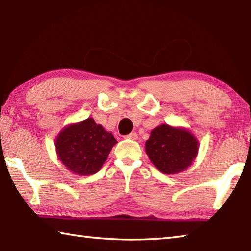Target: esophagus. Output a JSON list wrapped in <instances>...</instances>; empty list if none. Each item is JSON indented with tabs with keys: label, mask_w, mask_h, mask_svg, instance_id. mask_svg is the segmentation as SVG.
Instances as JSON below:
<instances>
[{
	"label": "esophagus",
	"mask_w": 251,
	"mask_h": 251,
	"mask_svg": "<svg viewBox=\"0 0 251 251\" xmlns=\"http://www.w3.org/2000/svg\"><path fill=\"white\" fill-rule=\"evenodd\" d=\"M125 138H127V139H131V140H136L137 138H138V135H137L136 132H130L129 135L125 136Z\"/></svg>",
	"instance_id": "34e87169"
}]
</instances>
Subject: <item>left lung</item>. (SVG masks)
<instances>
[{"label": "left lung", "mask_w": 251, "mask_h": 251, "mask_svg": "<svg viewBox=\"0 0 251 251\" xmlns=\"http://www.w3.org/2000/svg\"><path fill=\"white\" fill-rule=\"evenodd\" d=\"M199 141L185 128L162 124L151 131L146 152L152 163L164 174H177L193 164Z\"/></svg>", "instance_id": "1"}]
</instances>
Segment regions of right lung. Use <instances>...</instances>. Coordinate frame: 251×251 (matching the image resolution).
<instances>
[{
  "label": "right lung",
  "instance_id": "1",
  "mask_svg": "<svg viewBox=\"0 0 251 251\" xmlns=\"http://www.w3.org/2000/svg\"><path fill=\"white\" fill-rule=\"evenodd\" d=\"M116 139L92 117L71 124L56 137L57 158L73 173L91 175L99 171Z\"/></svg>",
  "mask_w": 251,
  "mask_h": 251
}]
</instances>
